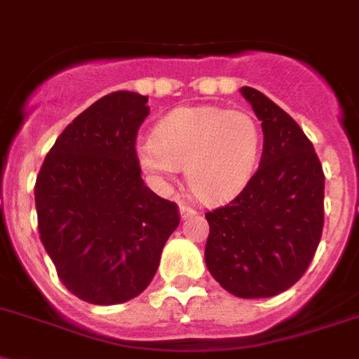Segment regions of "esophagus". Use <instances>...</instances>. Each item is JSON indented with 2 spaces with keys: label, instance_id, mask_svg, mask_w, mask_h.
Masks as SVG:
<instances>
[{
  "label": "esophagus",
  "instance_id": "esophagus-1",
  "mask_svg": "<svg viewBox=\"0 0 359 359\" xmlns=\"http://www.w3.org/2000/svg\"><path fill=\"white\" fill-rule=\"evenodd\" d=\"M179 212H180V218L188 219V218H191V216H196L197 210L196 208H191L190 205H186V203H180Z\"/></svg>",
  "mask_w": 359,
  "mask_h": 359
}]
</instances>
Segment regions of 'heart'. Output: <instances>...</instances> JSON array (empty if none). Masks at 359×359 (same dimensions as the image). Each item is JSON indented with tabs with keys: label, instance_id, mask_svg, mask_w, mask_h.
<instances>
[{
	"label": "heart",
	"instance_id": "b5f03b06",
	"mask_svg": "<svg viewBox=\"0 0 359 359\" xmlns=\"http://www.w3.org/2000/svg\"><path fill=\"white\" fill-rule=\"evenodd\" d=\"M261 141L259 124L245 111L184 106L158 121L152 140L135 145V160L156 186H168L186 165L194 196L207 205H222L253 177Z\"/></svg>",
	"mask_w": 359,
	"mask_h": 359
}]
</instances>
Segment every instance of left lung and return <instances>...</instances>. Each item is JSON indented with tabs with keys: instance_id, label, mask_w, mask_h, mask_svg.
<instances>
[{
	"instance_id": "obj_1",
	"label": "left lung",
	"mask_w": 359,
	"mask_h": 359,
	"mask_svg": "<svg viewBox=\"0 0 359 359\" xmlns=\"http://www.w3.org/2000/svg\"><path fill=\"white\" fill-rule=\"evenodd\" d=\"M240 93L261 121V163L229 205L205 214V262L231 294L270 298L290 289L313 261L323 236L324 173L289 114L253 87Z\"/></svg>"
}]
</instances>
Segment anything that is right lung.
Wrapping results in <instances>:
<instances>
[{
	"mask_svg": "<svg viewBox=\"0 0 359 359\" xmlns=\"http://www.w3.org/2000/svg\"><path fill=\"white\" fill-rule=\"evenodd\" d=\"M149 98L106 95L61 132L35 184L39 233L59 279L80 300L123 304L149 287L179 208L141 179L135 135Z\"/></svg>",
	"mask_w": 359,
	"mask_h": 359,
	"instance_id": "right-lung-1",
	"label": "right lung"
}]
</instances>
